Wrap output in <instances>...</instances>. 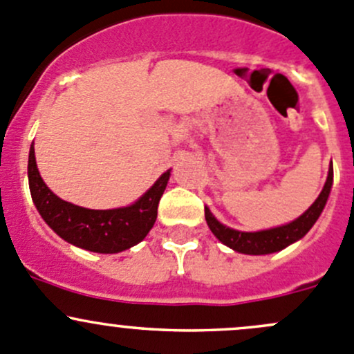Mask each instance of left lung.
Returning a JSON list of instances; mask_svg holds the SVG:
<instances>
[{
  "instance_id": "8db88e82",
  "label": "left lung",
  "mask_w": 354,
  "mask_h": 354,
  "mask_svg": "<svg viewBox=\"0 0 354 354\" xmlns=\"http://www.w3.org/2000/svg\"><path fill=\"white\" fill-rule=\"evenodd\" d=\"M332 181H334V169H332L330 160L327 181L315 202H313L301 216L296 217L291 223L283 224V226L270 227V230L262 231H253V233H248V231H238L226 226V224L219 223V221L216 219V216L210 212L209 207H205L207 226L210 227L214 236H216L221 243L230 246V248H233L234 252L238 253H245V255H269V253L279 252V250H284L286 246L301 240V238L312 230V226L317 223V219H319L320 214H322L324 207H326L327 198H329Z\"/></svg>"
}]
</instances>
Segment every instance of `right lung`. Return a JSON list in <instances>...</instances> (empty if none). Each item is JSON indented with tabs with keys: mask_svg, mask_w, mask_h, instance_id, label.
Listing matches in <instances>:
<instances>
[{
	"mask_svg": "<svg viewBox=\"0 0 354 354\" xmlns=\"http://www.w3.org/2000/svg\"><path fill=\"white\" fill-rule=\"evenodd\" d=\"M28 188L39 214L49 227L68 243L95 253H120L140 243L157 219V205L169 181L171 169L127 207L94 210L62 200L41 178L35 164L34 145L28 152Z\"/></svg>",
	"mask_w": 354,
	"mask_h": 354,
	"instance_id": "right-lung-1",
	"label": "right lung"
}]
</instances>
